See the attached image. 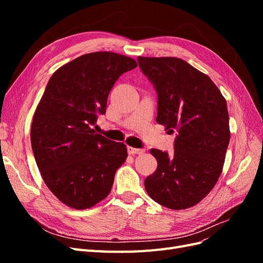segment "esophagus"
<instances>
[{"mask_svg":"<svg viewBox=\"0 0 263 263\" xmlns=\"http://www.w3.org/2000/svg\"><path fill=\"white\" fill-rule=\"evenodd\" d=\"M127 151H128L129 155H139V154H142L145 151V149H138V148H134V147H130L128 146L127 147Z\"/></svg>","mask_w":263,"mask_h":263,"instance_id":"obj_1","label":"esophagus"}]
</instances>
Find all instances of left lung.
<instances>
[{
    "instance_id": "8db88e82",
    "label": "left lung",
    "mask_w": 263,
    "mask_h": 263,
    "mask_svg": "<svg viewBox=\"0 0 263 263\" xmlns=\"http://www.w3.org/2000/svg\"><path fill=\"white\" fill-rule=\"evenodd\" d=\"M137 60L158 95L156 121L178 133L172 155L150 150L158 166L145 189L164 208H191L211 192L224 165L230 138L226 100L210 77L184 60Z\"/></svg>"
}]
</instances>
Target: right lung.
Instances as JSON below:
<instances>
[{
    "label": "right lung",
    "mask_w": 263,
    "mask_h": 263,
    "mask_svg": "<svg viewBox=\"0 0 263 263\" xmlns=\"http://www.w3.org/2000/svg\"><path fill=\"white\" fill-rule=\"evenodd\" d=\"M136 67L126 55L92 52L59 68L47 83L31 123V148L46 185L70 208L85 210L105 198L126 160L123 142L92 126L105 114L118 78Z\"/></svg>",
    "instance_id": "1"
}]
</instances>
